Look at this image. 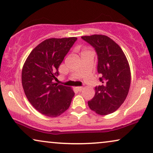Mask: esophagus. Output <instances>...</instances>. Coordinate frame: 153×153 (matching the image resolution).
I'll return each instance as SVG.
<instances>
[{
    "mask_svg": "<svg viewBox=\"0 0 153 153\" xmlns=\"http://www.w3.org/2000/svg\"><path fill=\"white\" fill-rule=\"evenodd\" d=\"M75 89H76V90L77 91H81L82 90V87H75Z\"/></svg>",
    "mask_w": 153,
    "mask_h": 153,
    "instance_id": "34e87169",
    "label": "esophagus"
}]
</instances>
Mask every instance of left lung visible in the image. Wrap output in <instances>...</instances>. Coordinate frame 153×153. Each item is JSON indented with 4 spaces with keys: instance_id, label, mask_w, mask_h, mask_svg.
Returning a JSON list of instances; mask_svg holds the SVG:
<instances>
[{
    "instance_id": "obj_1",
    "label": "left lung",
    "mask_w": 153,
    "mask_h": 153,
    "mask_svg": "<svg viewBox=\"0 0 153 153\" xmlns=\"http://www.w3.org/2000/svg\"><path fill=\"white\" fill-rule=\"evenodd\" d=\"M81 38L97 52V71L101 82L95 87V95L88 101V105L99 115H108L117 111L127 98L131 84L129 63L120 47L108 36Z\"/></svg>"
}]
</instances>
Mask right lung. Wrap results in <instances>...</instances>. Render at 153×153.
Wrapping results in <instances>:
<instances>
[{
  "instance_id": "right-lung-1",
  "label": "right lung",
  "mask_w": 153,
  "mask_h": 153,
  "mask_svg": "<svg viewBox=\"0 0 153 153\" xmlns=\"http://www.w3.org/2000/svg\"><path fill=\"white\" fill-rule=\"evenodd\" d=\"M77 38H50L31 51L24 63L22 82L33 106L51 117L62 115L70 106L75 93L71 87L54 82L59 67Z\"/></svg>"
}]
</instances>
